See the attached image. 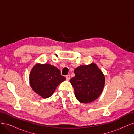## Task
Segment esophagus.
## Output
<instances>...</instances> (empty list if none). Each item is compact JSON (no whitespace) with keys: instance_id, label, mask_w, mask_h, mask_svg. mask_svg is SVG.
<instances>
[{"instance_id":"esophagus-1","label":"esophagus","mask_w":134,"mask_h":134,"mask_svg":"<svg viewBox=\"0 0 134 134\" xmlns=\"http://www.w3.org/2000/svg\"><path fill=\"white\" fill-rule=\"evenodd\" d=\"M65 78H66V79L67 80H69L70 79V76L69 75H67L65 76Z\"/></svg>"}]
</instances>
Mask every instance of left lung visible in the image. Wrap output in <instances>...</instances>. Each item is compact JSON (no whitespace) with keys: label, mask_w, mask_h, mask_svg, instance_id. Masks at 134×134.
I'll list each match as a JSON object with an SVG mask.
<instances>
[{"label":"left lung","mask_w":134,"mask_h":134,"mask_svg":"<svg viewBox=\"0 0 134 134\" xmlns=\"http://www.w3.org/2000/svg\"><path fill=\"white\" fill-rule=\"evenodd\" d=\"M75 76L70 79L75 96L80 102L88 103L98 98L104 86L105 78L96 65H81L75 69Z\"/></svg>","instance_id":"left-lung-1"}]
</instances>
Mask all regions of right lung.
<instances>
[{"label": "right lung", "mask_w": 134, "mask_h": 134, "mask_svg": "<svg viewBox=\"0 0 134 134\" xmlns=\"http://www.w3.org/2000/svg\"><path fill=\"white\" fill-rule=\"evenodd\" d=\"M65 80L60 70L50 64L36 65L30 74L32 88L44 98L50 97L58 85Z\"/></svg>", "instance_id": "obj_1"}]
</instances>
